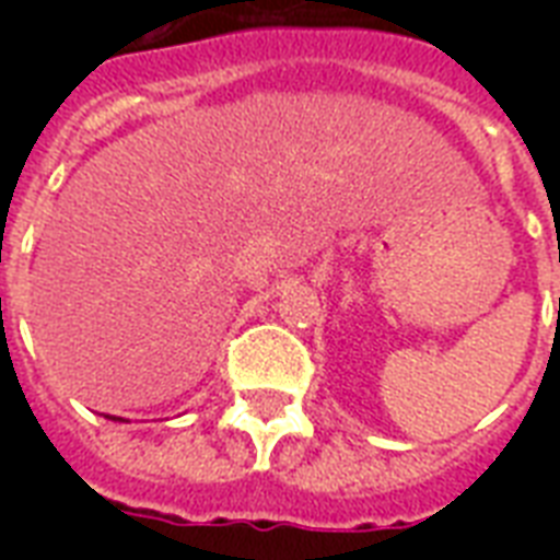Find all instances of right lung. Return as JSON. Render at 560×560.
Returning a JSON list of instances; mask_svg holds the SVG:
<instances>
[{
    "label": "right lung",
    "mask_w": 560,
    "mask_h": 560,
    "mask_svg": "<svg viewBox=\"0 0 560 560\" xmlns=\"http://www.w3.org/2000/svg\"><path fill=\"white\" fill-rule=\"evenodd\" d=\"M113 421H116V418H113Z\"/></svg>",
    "instance_id": "1"
}]
</instances>
